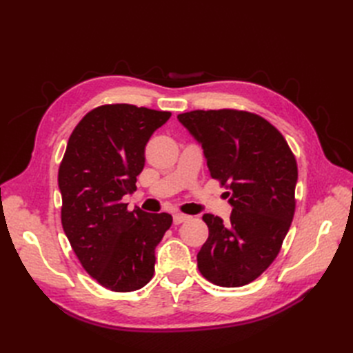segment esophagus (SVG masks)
Masks as SVG:
<instances>
[{
	"label": "esophagus",
	"mask_w": 353,
	"mask_h": 353,
	"mask_svg": "<svg viewBox=\"0 0 353 353\" xmlns=\"http://www.w3.org/2000/svg\"><path fill=\"white\" fill-rule=\"evenodd\" d=\"M187 219H190V216L185 215V213H175V215H174V223H175V225H179V223L185 222Z\"/></svg>",
	"instance_id": "obj_1"
}]
</instances>
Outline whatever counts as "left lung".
Listing matches in <instances>:
<instances>
[{
	"mask_svg": "<svg viewBox=\"0 0 353 353\" xmlns=\"http://www.w3.org/2000/svg\"><path fill=\"white\" fill-rule=\"evenodd\" d=\"M178 119L201 143L210 176L230 191L234 208L228 222L203 215L209 237L199 271L221 287L249 284L275 261L292 225L296 157L272 123L248 110H193Z\"/></svg>",
	"mask_w": 353,
	"mask_h": 353,
	"instance_id": "obj_1",
	"label": "left lung"
}]
</instances>
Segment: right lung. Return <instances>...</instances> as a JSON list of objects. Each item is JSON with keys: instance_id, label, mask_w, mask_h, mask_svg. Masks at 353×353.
Listing matches in <instances>:
<instances>
[{"instance_id": "right-lung-1", "label": "right lung", "mask_w": 353, "mask_h": 353, "mask_svg": "<svg viewBox=\"0 0 353 353\" xmlns=\"http://www.w3.org/2000/svg\"><path fill=\"white\" fill-rule=\"evenodd\" d=\"M170 117L134 104H103L74 126L59 168L61 225L83 270L112 292H134L153 279L156 245L169 213L128 210L145 144Z\"/></svg>"}]
</instances>
